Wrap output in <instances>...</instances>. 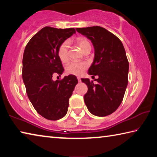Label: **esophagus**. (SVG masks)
I'll list each match as a JSON object with an SVG mask.
<instances>
[{"mask_svg":"<svg viewBox=\"0 0 157 157\" xmlns=\"http://www.w3.org/2000/svg\"><path fill=\"white\" fill-rule=\"evenodd\" d=\"M78 78V82H81V78H79V77H78V78Z\"/></svg>","mask_w":157,"mask_h":157,"instance_id":"34e87169","label":"esophagus"}]
</instances>
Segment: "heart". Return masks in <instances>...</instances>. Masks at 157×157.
I'll list each match as a JSON object with an SVG mask.
<instances>
[{"label":"heart","mask_w":157,"mask_h":157,"mask_svg":"<svg viewBox=\"0 0 157 157\" xmlns=\"http://www.w3.org/2000/svg\"><path fill=\"white\" fill-rule=\"evenodd\" d=\"M76 43L80 47L82 51L91 47L89 41L85 38L79 37L76 40ZM68 41H66L60 45L57 50V54L60 60L62 62H66L68 59ZM88 68V64L86 62H71L69 63L66 68V71L68 74L74 75H80L83 73L86 68Z\"/></svg>","instance_id":"1"}]
</instances>
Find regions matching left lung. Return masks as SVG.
<instances>
[{
  "instance_id": "left-lung-1",
  "label": "left lung",
  "mask_w": 157,
  "mask_h": 157,
  "mask_svg": "<svg viewBox=\"0 0 157 157\" xmlns=\"http://www.w3.org/2000/svg\"><path fill=\"white\" fill-rule=\"evenodd\" d=\"M91 41L95 49L94 60L89 75H98L97 84L88 78L82 79L88 86L84 100L89 111L97 116L113 113L123 101L128 84L129 62L121 41L100 26L76 28Z\"/></svg>"
}]
</instances>
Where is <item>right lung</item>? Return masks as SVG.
I'll use <instances>...</instances> for the list:
<instances>
[{
	"label": "right lung",
	"instance_id": "right-lung-1",
	"mask_svg": "<svg viewBox=\"0 0 157 157\" xmlns=\"http://www.w3.org/2000/svg\"><path fill=\"white\" fill-rule=\"evenodd\" d=\"M74 33V28L47 26L32 37L23 53L22 77L26 93L37 113L48 120L57 121L66 115L69 98L78 82L73 75L52 79L64 70L58 48Z\"/></svg>",
	"mask_w": 157,
	"mask_h": 157
}]
</instances>
